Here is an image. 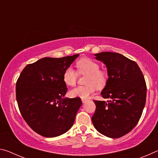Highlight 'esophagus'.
Masks as SVG:
<instances>
[{"mask_svg": "<svg viewBox=\"0 0 158 158\" xmlns=\"http://www.w3.org/2000/svg\"><path fill=\"white\" fill-rule=\"evenodd\" d=\"M81 101H82L83 103H85V102L87 101V100H86V99H81Z\"/></svg>", "mask_w": 158, "mask_h": 158, "instance_id": "1", "label": "esophagus"}]
</instances>
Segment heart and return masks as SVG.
Returning <instances> with one entry per match:
<instances>
[{"label":"heart","instance_id":"obj_1","mask_svg":"<svg viewBox=\"0 0 158 158\" xmlns=\"http://www.w3.org/2000/svg\"><path fill=\"white\" fill-rule=\"evenodd\" d=\"M77 68L80 74H86L85 85H79L70 90L69 94L73 98H81L85 99L95 91L96 88L100 89L106 85L107 82V73L100 70V65L90 58H85L77 63ZM78 74L76 70L68 67L64 71L63 79L67 85L74 86L77 84Z\"/></svg>","mask_w":158,"mask_h":158}]
</instances>
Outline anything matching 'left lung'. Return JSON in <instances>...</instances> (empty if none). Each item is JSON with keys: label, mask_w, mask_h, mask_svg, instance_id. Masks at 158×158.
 <instances>
[{"label": "left lung", "mask_w": 158, "mask_h": 158, "mask_svg": "<svg viewBox=\"0 0 158 158\" xmlns=\"http://www.w3.org/2000/svg\"><path fill=\"white\" fill-rule=\"evenodd\" d=\"M95 56L107 69L109 78L101 95L108 101L94 100L93 123L102 135L119 138L139 121L146 104L145 79L137 64L123 55L105 52Z\"/></svg>", "instance_id": "left-lung-1"}]
</instances>
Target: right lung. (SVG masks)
Returning <instances> with one entry per match:
<instances>
[{"instance_id":"1","label":"right lung","mask_w":158,"mask_h":158,"mask_svg":"<svg viewBox=\"0 0 158 158\" xmlns=\"http://www.w3.org/2000/svg\"><path fill=\"white\" fill-rule=\"evenodd\" d=\"M79 54L45 57L26 65L16 84L21 114L32 130L45 137L60 136L73 125L81 98H65L64 71Z\"/></svg>"}]
</instances>
